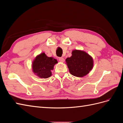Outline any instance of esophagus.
<instances>
[{"label":"esophagus","instance_id":"34e87169","mask_svg":"<svg viewBox=\"0 0 123 123\" xmlns=\"http://www.w3.org/2000/svg\"><path fill=\"white\" fill-rule=\"evenodd\" d=\"M59 62H63L65 61V59L63 57H59Z\"/></svg>","mask_w":123,"mask_h":123}]
</instances>
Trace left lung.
<instances>
[{
  "mask_svg": "<svg viewBox=\"0 0 123 123\" xmlns=\"http://www.w3.org/2000/svg\"><path fill=\"white\" fill-rule=\"evenodd\" d=\"M71 56L66 59L70 73L75 77H83L93 67V59L87 53L81 50H73Z\"/></svg>",
  "mask_w": 123,
  "mask_h": 123,
  "instance_id": "8db88e82",
  "label": "left lung"
}]
</instances>
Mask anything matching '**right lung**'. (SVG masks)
<instances>
[{"label": "right lung", "mask_w": 123, "mask_h": 123, "mask_svg": "<svg viewBox=\"0 0 123 123\" xmlns=\"http://www.w3.org/2000/svg\"><path fill=\"white\" fill-rule=\"evenodd\" d=\"M58 62L52 57H48L45 53L36 56L32 64V71L38 77L46 79L52 76L51 71Z\"/></svg>", "instance_id": "1"}]
</instances>
